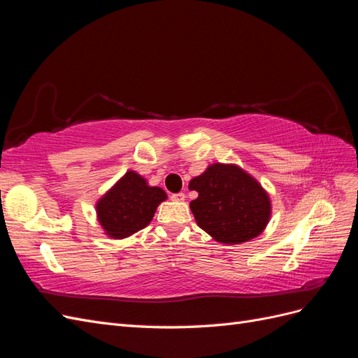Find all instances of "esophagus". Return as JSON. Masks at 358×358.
I'll return each mask as SVG.
<instances>
[{"label": "esophagus", "instance_id": "esophagus-1", "mask_svg": "<svg viewBox=\"0 0 358 358\" xmlns=\"http://www.w3.org/2000/svg\"><path fill=\"white\" fill-rule=\"evenodd\" d=\"M171 200H173V201H183V200H185V194H183V192L171 194Z\"/></svg>", "mask_w": 358, "mask_h": 358}]
</instances>
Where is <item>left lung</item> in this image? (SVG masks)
<instances>
[{
  "instance_id": "8db88e82",
  "label": "left lung",
  "mask_w": 358,
  "mask_h": 358,
  "mask_svg": "<svg viewBox=\"0 0 358 358\" xmlns=\"http://www.w3.org/2000/svg\"><path fill=\"white\" fill-rule=\"evenodd\" d=\"M189 189L199 192L189 203L199 227L221 243L251 241L268 222L267 192L241 167L216 162L189 182Z\"/></svg>"
}]
</instances>
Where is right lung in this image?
Masks as SVG:
<instances>
[{
    "instance_id": "right-lung-1",
    "label": "right lung",
    "mask_w": 358,
    "mask_h": 358,
    "mask_svg": "<svg viewBox=\"0 0 358 358\" xmlns=\"http://www.w3.org/2000/svg\"><path fill=\"white\" fill-rule=\"evenodd\" d=\"M167 199L158 187H149L136 171L125 176L96 203V215L106 234L124 239L152 221L161 201Z\"/></svg>"
}]
</instances>
